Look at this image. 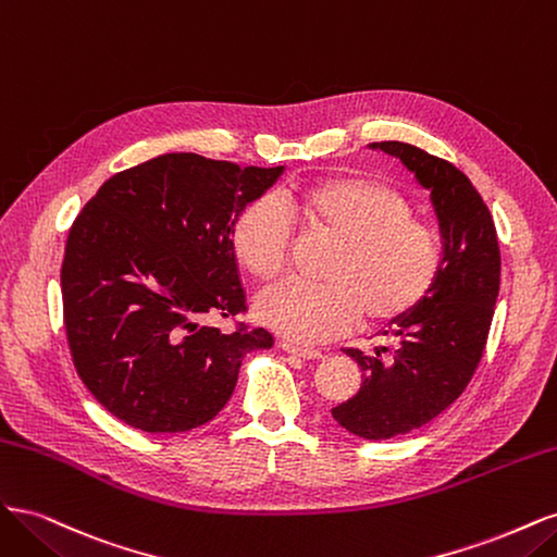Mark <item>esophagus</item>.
Returning <instances> with one entry per match:
<instances>
[{
    "label": "esophagus",
    "instance_id": "obj_1",
    "mask_svg": "<svg viewBox=\"0 0 557 557\" xmlns=\"http://www.w3.org/2000/svg\"><path fill=\"white\" fill-rule=\"evenodd\" d=\"M281 350L290 352V356H297L301 360H320L323 358V352L315 350V348H309V346H299V344H293V342H278Z\"/></svg>",
    "mask_w": 557,
    "mask_h": 557
}]
</instances>
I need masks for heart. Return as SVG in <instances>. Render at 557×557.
Instances as JSON below:
<instances>
[{
	"mask_svg": "<svg viewBox=\"0 0 557 557\" xmlns=\"http://www.w3.org/2000/svg\"><path fill=\"white\" fill-rule=\"evenodd\" d=\"M283 207L307 230L336 242L325 285L281 283L258 299L262 323L288 339L327 342L358 318L364 325L393 323L440 281L442 239L413 221L409 199L383 181L320 178L285 193ZM290 237L288 213L272 197H258L232 225V250L252 278L272 283L283 274Z\"/></svg>",
	"mask_w": 557,
	"mask_h": 557,
	"instance_id": "1",
	"label": "heart"
}]
</instances>
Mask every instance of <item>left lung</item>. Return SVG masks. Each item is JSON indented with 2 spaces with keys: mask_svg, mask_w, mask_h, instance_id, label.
I'll use <instances>...</instances> for the list:
<instances>
[{
  "mask_svg": "<svg viewBox=\"0 0 557 557\" xmlns=\"http://www.w3.org/2000/svg\"><path fill=\"white\" fill-rule=\"evenodd\" d=\"M430 190L444 239L440 281L420 305L393 320L374 356L346 348L362 385L332 409L336 423L362 440H393L423 428L462 395L474 376L499 295V246L493 215L471 181L418 146L379 141Z\"/></svg>",
  "mask_w": 557,
  "mask_h": 557,
  "instance_id": "1",
  "label": "left lung"
}]
</instances>
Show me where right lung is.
Masks as SVG:
<instances>
[{"label":"right lung","mask_w":557,"mask_h":557,"mask_svg":"<svg viewBox=\"0 0 557 557\" xmlns=\"http://www.w3.org/2000/svg\"><path fill=\"white\" fill-rule=\"evenodd\" d=\"M283 166L166 153L111 176L70 230L62 309L81 381L123 423L188 432L218 416L262 327L225 334L205 313L246 311L232 225Z\"/></svg>","instance_id":"right-lung-1"}]
</instances>
